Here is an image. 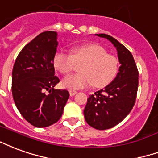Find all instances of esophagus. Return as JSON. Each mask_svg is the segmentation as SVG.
I'll return each instance as SVG.
<instances>
[{"instance_id":"esophagus-1","label":"esophagus","mask_w":158,"mask_h":158,"mask_svg":"<svg viewBox=\"0 0 158 158\" xmlns=\"http://www.w3.org/2000/svg\"><path fill=\"white\" fill-rule=\"evenodd\" d=\"M69 94H70V96H73L74 94L77 93V91L76 90H73V89H69Z\"/></svg>"}]
</instances>
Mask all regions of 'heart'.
I'll return each mask as SVG.
<instances>
[{"label":"heart","mask_w":158,"mask_h":158,"mask_svg":"<svg viewBox=\"0 0 158 158\" xmlns=\"http://www.w3.org/2000/svg\"><path fill=\"white\" fill-rule=\"evenodd\" d=\"M74 62H83L79 66L81 73L65 76L62 81L64 88L77 89L90 86L92 84L95 88H101L108 85L117 72V58L106 54V50L96 44L73 47L71 54L58 51L53 57L54 67L63 73H69Z\"/></svg>","instance_id":"1"}]
</instances>
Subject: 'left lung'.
I'll return each instance as SVG.
<instances>
[{
  "label": "left lung",
  "instance_id": "obj_1",
  "mask_svg": "<svg viewBox=\"0 0 158 158\" xmlns=\"http://www.w3.org/2000/svg\"><path fill=\"white\" fill-rule=\"evenodd\" d=\"M106 38L117 51L120 68L110 84L87 100L84 115L86 122L97 130L112 128L129 115L135 105L138 88V70L132 54L116 39L107 34H95Z\"/></svg>",
  "mask_w": 158,
  "mask_h": 158
}]
</instances>
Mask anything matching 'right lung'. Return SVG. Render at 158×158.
Returning <instances> with one entry per match:
<instances>
[{"mask_svg": "<svg viewBox=\"0 0 158 158\" xmlns=\"http://www.w3.org/2000/svg\"><path fill=\"white\" fill-rule=\"evenodd\" d=\"M58 33L47 31L27 43L17 56L12 69L11 91L14 102L26 121L36 127H49L61 118L69 93L54 89L53 57Z\"/></svg>", "mask_w": 158, "mask_h": 158, "instance_id": "1", "label": "right lung"}]
</instances>
